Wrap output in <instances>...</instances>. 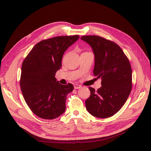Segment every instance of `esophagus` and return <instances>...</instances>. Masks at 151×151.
Segmentation results:
<instances>
[{
    "mask_svg": "<svg viewBox=\"0 0 151 151\" xmlns=\"http://www.w3.org/2000/svg\"><path fill=\"white\" fill-rule=\"evenodd\" d=\"M81 85H80V84H75L74 85V88L75 89H80V88H81Z\"/></svg>",
    "mask_w": 151,
    "mask_h": 151,
    "instance_id": "1",
    "label": "esophagus"
}]
</instances>
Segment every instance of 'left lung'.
Instances as JSON below:
<instances>
[{
    "label": "left lung",
    "instance_id": "1",
    "mask_svg": "<svg viewBox=\"0 0 151 151\" xmlns=\"http://www.w3.org/2000/svg\"><path fill=\"white\" fill-rule=\"evenodd\" d=\"M81 40L92 47L95 55L93 73L101 79V87L97 91L89 87L86 109L96 117H111L123 106L132 90L130 62L121 47L109 40L96 35L83 36Z\"/></svg>",
    "mask_w": 151,
    "mask_h": 151
}]
</instances>
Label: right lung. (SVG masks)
<instances>
[{"label": "right lung", "mask_w": 151, "mask_h": 151, "mask_svg": "<svg viewBox=\"0 0 151 151\" xmlns=\"http://www.w3.org/2000/svg\"><path fill=\"white\" fill-rule=\"evenodd\" d=\"M79 35L59 36L37 43L24 60L20 87L27 105L36 116L53 119L64 113L71 83L62 85L55 75L62 67L63 53Z\"/></svg>", "instance_id": "right-lung-1"}]
</instances>
